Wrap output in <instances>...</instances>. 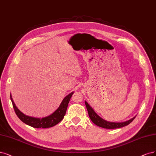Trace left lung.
I'll use <instances>...</instances> for the list:
<instances>
[{
  "mask_svg": "<svg viewBox=\"0 0 156 156\" xmlns=\"http://www.w3.org/2000/svg\"><path fill=\"white\" fill-rule=\"evenodd\" d=\"M85 105L87 106V108L88 112V115L90 118V119L94 123L95 125H98V126L107 128V129H114V128H119L123 126H125L128 125H129L130 122H132L133 119H135V117H133L132 119L128 120L127 121L123 122H112L106 121L100 117L96 113L94 112V110L92 109L87 101H85Z\"/></svg>",
  "mask_w": 156,
  "mask_h": 156,
  "instance_id": "8db88e82",
  "label": "left lung"
}]
</instances>
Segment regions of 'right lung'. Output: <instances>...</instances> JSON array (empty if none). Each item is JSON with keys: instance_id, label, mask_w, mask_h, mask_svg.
I'll return each instance as SVG.
<instances>
[{"instance_id": "right-lung-1", "label": "right lung", "mask_w": 156, "mask_h": 156, "mask_svg": "<svg viewBox=\"0 0 156 156\" xmlns=\"http://www.w3.org/2000/svg\"><path fill=\"white\" fill-rule=\"evenodd\" d=\"M73 94V92H72L64 98L60 106L58 107V108L55 112H53L50 115L46 117H43L42 118V119H40V118L32 117L24 115L23 113L21 112L17 108V106H15L13 99L12 98V95H10V99L12 102L13 106L16 115H17L19 119L23 122H24L25 124L36 128H47L56 125L62 120L64 116L65 115L69 101L70 100V98Z\"/></svg>"}]
</instances>
